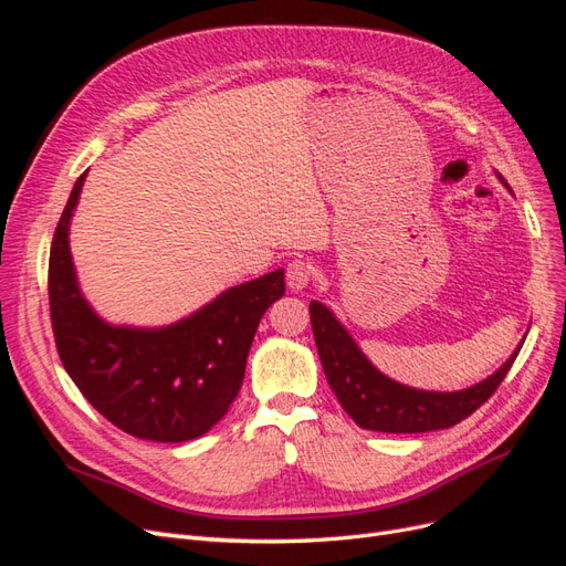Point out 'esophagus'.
I'll return each instance as SVG.
<instances>
[{
  "mask_svg": "<svg viewBox=\"0 0 566 566\" xmlns=\"http://www.w3.org/2000/svg\"><path fill=\"white\" fill-rule=\"evenodd\" d=\"M314 279V266L304 260H293L285 269V281L290 290H304Z\"/></svg>",
  "mask_w": 566,
  "mask_h": 566,
  "instance_id": "esophagus-1",
  "label": "esophagus"
}]
</instances>
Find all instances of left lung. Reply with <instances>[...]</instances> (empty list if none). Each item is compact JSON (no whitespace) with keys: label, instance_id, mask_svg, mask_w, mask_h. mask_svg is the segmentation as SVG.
I'll return each instance as SVG.
<instances>
[{"label":"left lung","instance_id":"left-lung-1","mask_svg":"<svg viewBox=\"0 0 566 566\" xmlns=\"http://www.w3.org/2000/svg\"><path fill=\"white\" fill-rule=\"evenodd\" d=\"M495 177L507 186L501 172ZM310 314L325 380L349 418L373 432L418 434L447 430L465 420L499 389L524 345L520 342L507 361L482 382L460 391H430L401 385L375 368L345 325L318 300L310 304Z\"/></svg>","mask_w":566,"mask_h":566}]
</instances>
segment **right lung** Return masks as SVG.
<instances>
[{"mask_svg":"<svg viewBox=\"0 0 566 566\" xmlns=\"http://www.w3.org/2000/svg\"><path fill=\"white\" fill-rule=\"evenodd\" d=\"M84 172L67 198L49 254V310L71 380L119 430L160 443L198 439L227 416L264 312L285 293V271L233 285L163 328L113 325L84 300L71 254V219Z\"/></svg>","mask_w":566,"mask_h":566,"instance_id":"obj_1","label":"right lung"}]
</instances>
